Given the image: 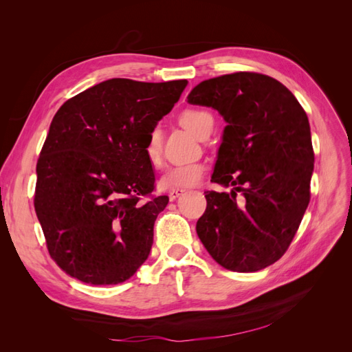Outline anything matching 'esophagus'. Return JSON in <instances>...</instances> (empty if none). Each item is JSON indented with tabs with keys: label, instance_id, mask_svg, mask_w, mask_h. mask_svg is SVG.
<instances>
[{
	"label": "esophagus",
	"instance_id": "obj_1",
	"mask_svg": "<svg viewBox=\"0 0 352 352\" xmlns=\"http://www.w3.org/2000/svg\"><path fill=\"white\" fill-rule=\"evenodd\" d=\"M184 194H185L184 189H175V190H170L168 198H170V201H175L176 198H179L180 195H184Z\"/></svg>",
	"mask_w": 352,
	"mask_h": 352
}]
</instances>
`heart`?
Returning <instances> with one entry per match:
<instances>
[{
	"instance_id": "1",
	"label": "heart",
	"mask_w": 352,
	"mask_h": 352,
	"mask_svg": "<svg viewBox=\"0 0 352 352\" xmlns=\"http://www.w3.org/2000/svg\"><path fill=\"white\" fill-rule=\"evenodd\" d=\"M179 122L188 131L192 132L199 140L204 133L212 127V117L207 111L201 110H185L179 117ZM145 155L151 166L158 167L163 162V133L158 127L148 135L145 144ZM206 167L201 163L180 164L170 167L166 170L164 175L160 177L158 186L163 190H175V189H188L199 184V180L204 176Z\"/></svg>"
}]
</instances>
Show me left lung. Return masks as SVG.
Returning a JSON list of instances; mask_svg holds the SVG:
<instances>
[{
	"mask_svg": "<svg viewBox=\"0 0 352 352\" xmlns=\"http://www.w3.org/2000/svg\"><path fill=\"white\" fill-rule=\"evenodd\" d=\"M188 102L219 111L223 131L197 233L221 267L251 273L278 261L310 202L314 153L308 117L285 85L252 72L201 82ZM243 190L238 203L236 192Z\"/></svg>",
	"mask_w": 352,
	"mask_h": 352,
	"instance_id": "left-lung-1",
	"label": "left lung"
}]
</instances>
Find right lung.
Segmentation results:
<instances>
[{"mask_svg": "<svg viewBox=\"0 0 352 352\" xmlns=\"http://www.w3.org/2000/svg\"><path fill=\"white\" fill-rule=\"evenodd\" d=\"M188 80L109 79L56 113L36 164L35 211L58 267L89 285L127 280L150 255L168 197L154 190L148 135Z\"/></svg>", "mask_w": 352, "mask_h": 352, "instance_id": "add662e5", "label": "right lung"}]
</instances>
